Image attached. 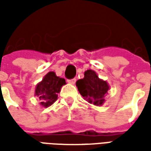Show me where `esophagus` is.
<instances>
[{"instance_id": "1", "label": "esophagus", "mask_w": 151, "mask_h": 151, "mask_svg": "<svg viewBox=\"0 0 151 151\" xmlns=\"http://www.w3.org/2000/svg\"><path fill=\"white\" fill-rule=\"evenodd\" d=\"M68 82L70 83V84H74L76 82V78H72V79H69L68 80Z\"/></svg>"}]
</instances>
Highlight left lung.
<instances>
[{
    "label": "left lung",
    "mask_w": 151,
    "mask_h": 151,
    "mask_svg": "<svg viewBox=\"0 0 151 151\" xmlns=\"http://www.w3.org/2000/svg\"><path fill=\"white\" fill-rule=\"evenodd\" d=\"M76 85L86 100L96 106L104 104V95L109 89L108 83L99 78L96 73L91 69L86 71L84 78L77 81Z\"/></svg>",
    "instance_id": "obj_1"
}]
</instances>
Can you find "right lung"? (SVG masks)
<instances>
[{"mask_svg":"<svg viewBox=\"0 0 151 151\" xmlns=\"http://www.w3.org/2000/svg\"><path fill=\"white\" fill-rule=\"evenodd\" d=\"M65 84V80L59 78L54 72H49L44 76L42 82H40L35 88V95L41 99L40 104L47 108L57 99L60 88Z\"/></svg>","mask_w":151,"mask_h":151,"instance_id":"add662e5","label":"right lung"}]
</instances>
